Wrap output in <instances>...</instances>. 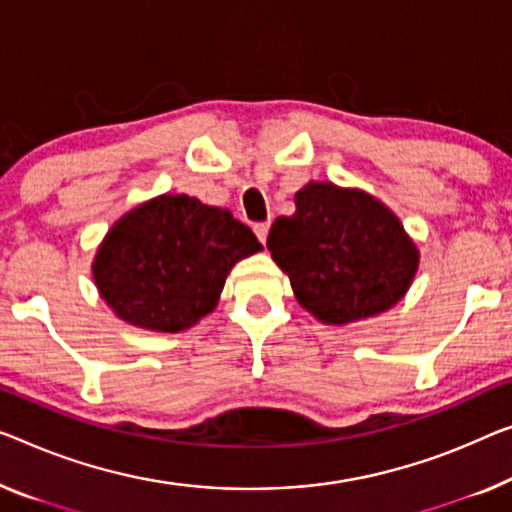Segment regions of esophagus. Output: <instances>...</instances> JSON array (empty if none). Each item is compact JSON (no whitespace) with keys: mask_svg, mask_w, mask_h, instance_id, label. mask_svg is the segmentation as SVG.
Listing matches in <instances>:
<instances>
[{"mask_svg":"<svg viewBox=\"0 0 512 512\" xmlns=\"http://www.w3.org/2000/svg\"><path fill=\"white\" fill-rule=\"evenodd\" d=\"M255 234H257L259 241L266 243V236H269V223H257L255 225Z\"/></svg>","mask_w":512,"mask_h":512,"instance_id":"obj_1","label":"esophagus"}]
</instances>
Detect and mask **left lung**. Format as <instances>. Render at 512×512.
I'll return each instance as SVG.
<instances>
[{
  "instance_id": "left-lung-1",
  "label": "left lung",
  "mask_w": 512,
  "mask_h": 512,
  "mask_svg": "<svg viewBox=\"0 0 512 512\" xmlns=\"http://www.w3.org/2000/svg\"><path fill=\"white\" fill-rule=\"evenodd\" d=\"M294 204L292 216L276 218L266 248L310 315L345 326L402 301L421 253L384 202L361 188L310 181Z\"/></svg>"
}]
</instances>
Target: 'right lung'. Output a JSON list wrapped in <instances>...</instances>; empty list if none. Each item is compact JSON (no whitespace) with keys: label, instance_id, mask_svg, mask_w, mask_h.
Listing matches in <instances>:
<instances>
[{"label":"right lung","instance_id":"right-lung-1","mask_svg":"<svg viewBox=\"0 0 512 512\" xmlns=\"http://www.w3.org/2000/svg\"><path fill=\"white\" fill-rule=\"evenodd\" d=\"M259 250L257 236L230 211L165 193L110 227L91 276L121 322L179 333L213 312L232 266Z\"/></svg>","mask_w":512,"mask_h":512}]
</instances>
